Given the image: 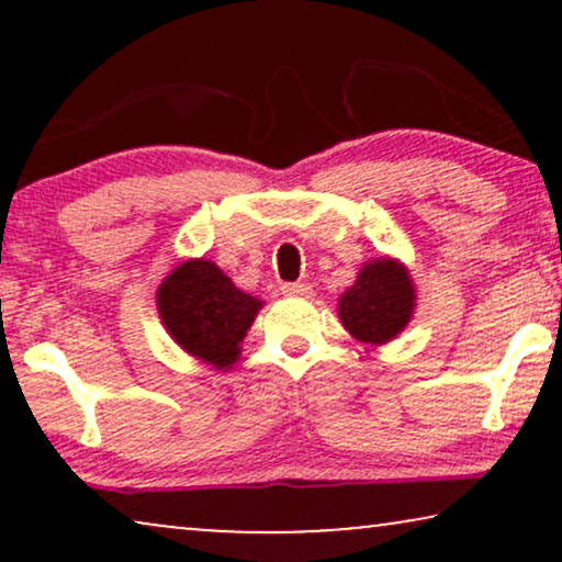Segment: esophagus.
<instances>
[{"mask_svg":"<svg viewBox=\"0 0 562 562\" xmlns=\"http://www.w3.org/2000/svg\"><path fill=\"white\" fill-rule=\"evenodd\" d=\"M281 291H283V294H286V296H296V299H310V296H312V286H310V283H299V281H294V283H283Z\"/></svg>","mask_w":562,"mask_h":562,"instance_id":"esophagus-1","label":"esophagus"}]
</instances>
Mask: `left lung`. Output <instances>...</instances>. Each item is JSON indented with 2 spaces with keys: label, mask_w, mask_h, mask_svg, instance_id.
Instances as JSON below:
<instances>
[{
  "label": "left lung",
  "mask_w": 562,
  "mask_h": 562,
  "mask_svg": "<svg viewBox=\"0 0 562 562\" xmlns=\"http://www.w3.org/2000/svg\"><path fill=\"white\" fill-rule=\"evenodd\" d=\"M414 312L409 273L396 260L381 258L358 273V281L340 296V319L360 342L383 345L402 333Z\"/></svg>",
  "instance_id": "left-lung-1"
}]
</instances>
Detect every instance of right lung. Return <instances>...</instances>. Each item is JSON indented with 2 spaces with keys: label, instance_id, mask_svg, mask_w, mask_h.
Returning a JSON list of instances; mask_svg holds the SVG:
<instances>
[{
  "label": "right lung",
  "instance_id": "1",
  "mask_svg": "<svg viewBox=\"0 0 562 562\" xmlns=\"http://www.w3.org/2000/svg\"><path fill=\"white\" fill-rule=\"evenodd\" d=\"M260 310L210 260L181 263L158 289L160 319L176 342L214 368L235 363Z\"/></svg>",
  "mask_w": 562,
  "mask_h": 562
}]
</instances>
